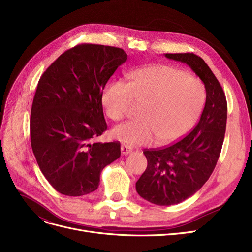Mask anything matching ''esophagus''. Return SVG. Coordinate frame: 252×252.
Returning <instances> with one entry per match:
<instances>
[{"label": "esophagus", "instance_id": "esophagus-1", "mask_svg": "<svg viewBox=\"0 0 252 252\" xmlns=\"http://www.w3.org/2000/svg\"><path fill=\"white\" fill-rule=\"evenodd\" d=\"M121 149H122V153H123L124 155H127L128 153L131 152V149H130L128 146H126V145H122Z\"/></svg>", "mask_w": 252, "mask_h": 252}]
</instances>
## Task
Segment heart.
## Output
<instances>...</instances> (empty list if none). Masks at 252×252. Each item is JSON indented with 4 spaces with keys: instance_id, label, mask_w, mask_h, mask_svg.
Listing matches in <instances>:
<instances>
[{
    "instance_id": "b5f03b06",
    "label": "heart",
    "mask_w": 252,
    "mask_h": 252,
    "mask_svg": "<svg viewBox=\"0 0 252 252\" xmlns=\"http://www.w3.org/2000/svg\"><path fill=\"white\" fill-rule=\"evenodd\" d=\"M199 79L168 65H150L133 71L129 83L112 81L102 102L113 121L124 119L134 100L144 102L139 121L113 127L112 136L129 146L173 142L194 126L205 103Z\"/></svg>"
}]
</instances>
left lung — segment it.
<instances>
[{
    "label": "left lung",
    "instance_id": "left-lung-1",
    "mask_svg": "<svg viewBox=\"0 0 252 252\" xmlns=\"http://www.w3.org/2000/svg\"><path fill=\"white\" fill-rule=\"evenodd\" d=\"M186 63L205 87L206 101L200 121L190 133L170 146L145 149L147 168L136 183L138 194L156 205H174L199 190L217 165L226 133L228 105L216 75L193 53L165 54Z\"/></svg>",
    "mask_w": 252,
    "mask_h": 252
}]
</instances>
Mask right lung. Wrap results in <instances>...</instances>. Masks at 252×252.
Here are the masks:
<instances>
[{
	"mask_svg": "<svg viewBox=\"0 0 252 252\" xmlns=\"http://www.w3.org/2000/svg\"><path fill=\"white\" fill-rule=\"evenodd\" d=\"M126 53L82 44L43 73L33 97L31 144L39 169L56 191L84 196L97 190L103 168L121 156V143H93L107 129L102 95Z\"/></svg>",
	"mask_w": 252,
	"mask_h": 252,
	"instance_id": "1",
	"label": "right lung"
}]
</instances>
